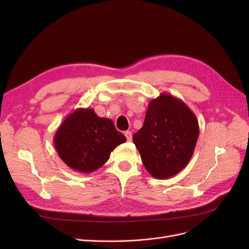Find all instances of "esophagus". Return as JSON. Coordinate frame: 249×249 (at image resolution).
<instances>
[{"instance_id": "34e87169", "label": "esophagus", "mask_w": 249, "mask_h": 249, "mask_svg": "<svg viewBox=\"0 0 249 249\" xmlns=\"http://www.w3.org/2000/svg\"><path fill=\"white\" fill-rule=\"evenodd\" d=\"M124 136H125L127 141H132V133L130 131L124 132Z\"/></svg>"}]
</instances>
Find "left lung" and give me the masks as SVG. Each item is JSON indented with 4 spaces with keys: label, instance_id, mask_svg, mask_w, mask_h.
<instances>
[{
    "label": "left lung",
    "instance_id": "1",
    "mask_svg": "<svg viewBox=\"0 0 249 249\" xmlns=\"http://www.w3.org/2000/svg\"><path fill=\"white\" fill-rule=\"evenodd\" d=\"M197 118L178 97L161 93L150 101L144 124L133 141L150 176L165 179L189 163L198 139Z\"/></svg>",
    "mask_w": 249,
    "mask_h": 249
}]
</instances>
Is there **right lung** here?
<instances>
[{"label":"right lung","instance_id":"obj_1","mask_svg":"<svg viewBox=\"0 0 249 249\" xmlns=\"http://www.w3.org/2000/svg\"><path fill=\"white\" fill-rule=\"evenodd\" d=\"M126 139L109 118L93 109L79 108L60 124L54 136L55 148L71 169L90 173L106 163L113 149Z\"/></svg>","mask_w":249,"mask_h":249}]
</instances>
